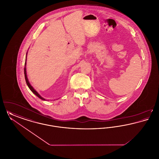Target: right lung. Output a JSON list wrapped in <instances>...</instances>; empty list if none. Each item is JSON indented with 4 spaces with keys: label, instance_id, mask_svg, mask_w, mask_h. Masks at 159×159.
Returning <instances> with one entry per match:
<instances>
[{
    "label": "right lung",
    "instance_id": "obj_1",
    "mask_svg": "<svg viewBox=\"0 0 159 159\" xmlns=\"http://www.w3.org/2000/svg\"><path fill=\"white\" fill-rule=\"evenodd\" d=\"M26 57H27V56H26ZM25 65H26V59H25ZM24 76H25V81H26V83H27V86H28V87L29 88V89H30L31 92H33V93H34L37 97H38L39 98L41 99H42V100H45V99L43 98H42L39 93H38V92L36 91L35 89H34V88L31 86L30 84L29 83V80H28V79H27V73H26V68H25V67H24Z\"/></svg>",
    "mask_w": 159,
    "mask_h": 159
}]
</instances>
